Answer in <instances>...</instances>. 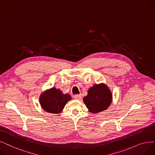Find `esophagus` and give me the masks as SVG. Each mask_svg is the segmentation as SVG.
<instances>
[{"label": "esophagus", "mask_w": 155, "mask_h": 155, "mask_svg": "<svg viewBox=\"0 0 155 155\" xmlns=\"http://www.w3.org/2000/svg\"><path fill=\"white\" fill-rule=\"evenodd\" d=\"M74 98L77 100H80L82 99V96H81V95H78V94H77V95L74 96Z\"/></svg>", "instance_id": "1"}]
</instances>
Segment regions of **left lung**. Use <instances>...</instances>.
Here are the masks:
<instances>
[{
  "label": "left lung",
  "instance_id": "obj_1",
  "mask_svg": "<svg viewBox=\"0 0 155 155\" xmlns=\"http://www.w3.org/2000/svg\"><path fill=\"white\" fill-rule=\"evenodd\" d=\"M84 102L89 111L97 113L107 109L112 102V94L104 84H96L89 89Z\"/></svg>",
  "mask_w": 155,
  "mask_h": 155
}]
</instances>
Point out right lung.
Returning <instances> with one entry per match:
<instances>
[{
  "mask_svg": "<svg viewBox=\"0 0 155 155\" xmlns=\"http://www.w3.org/2000/svg\"><path fill=\"white\" fill-rule=\"evenodd\" d=\"M71 99L68 94H64L61 90L52 87L41 94L39 102L44 111L58 114L62 111L67 102Z\"/></svg>",
  "mask_w": 155,
  "mask_h": 155,
  "instance_id": "add662e5",
  "label": "right lung"
}]
</instances>
